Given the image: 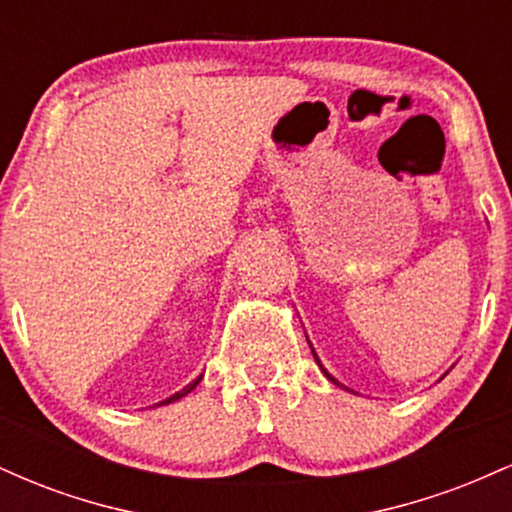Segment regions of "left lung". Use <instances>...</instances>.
I'll return each mask as SVG.
<instances>
[{
  "mask_svg": "<svg viewBox=\"0 0 512 512\" xmlns=\"http://www.w3.org/2000/svg\"><path fill=\"white\" fill-rule=\"evenodd\" d=\"M313 356H315V354H313ZM315 361H317V366H320V368H322L320 358H317V356H315ZM322 373H325V375H327V378H330V380H332V383H337V380H334V378H332V375H330V373H327V370H325V368H322ZM337 385H339V383H337Z\"/></svg>",
  "mask_w": 512,
  "mask_h": 512,
  "instance_id": "obj_1",
  "label": "left lung"
}]
</instances>
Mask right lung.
Wrapping results in <instances>:
<instances>
[{
    "label": "right lung",
    "mask_w": 512,
    "mask_h": 512,
    "mask_svg": "<svg viewBox=\"0 0 512 512\" xmlns=\"http://www.w3.org/2000/svg\"><path fill=\"white\" fill-rule=\"evenodd\" d=\"M199 380H202V375H199V378H197V380H192V383H190V385H187V387H182V390H180V392H175V395H173V397H168V399H166V402H161V404H170V402H175V399L185 397V395H187V392H192V390H195V387L199 385Z\"/></svg>",
    "instance_id": "1"
}]
</instances>
